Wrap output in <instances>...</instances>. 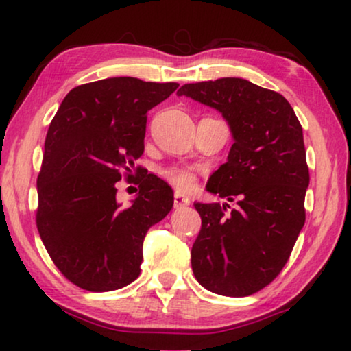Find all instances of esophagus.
<instances>
[{
	"label": "esophagus",
	"mask_w": 351,
	"mask_h": 351,
	"mask_svg": "<svg viewBox=\"0 0 351 351\" xmlns=\"http://www.w3.org/2000/svg\"><path fill=\"white\" fill-rule=\"evenodd\" d=\"M189 202H191V200L188 197H184L183 194L176 191V193H175V200H173V205H175V208L186 207V205H189Z\"/></svg>",
	"instance_id": "1"
}]
</instances>
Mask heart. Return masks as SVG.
Instances as JSON below:
<instances>
[{
  "label": "heart",
  "mask_w": 351,
  "mask_h": 351,
  "mask_svg": "<svg viewBox=\"0 0 351 351\" xmlns=\"http://www.w3.org/2000/svg\"><path fill=\"white\" fill-rule=\"evenodd\" d=\"M162 176L171 186H175V188H178L180 191H184V193H191V191H194L195 186H197L195 173L184 167L165 168V170L162 171Z\"/></svg>",
  "instance_id": "obj_1"
}]
</instances>
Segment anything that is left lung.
<instances>
[{"label": "left lung", "instance_id": "obj_1", "mask_svg": "<svg viewBox=\"0 0 351 351\" xmlns=\"http://www.w3.org/2000/svg\"><path fill=\"white\" fill-rule=\"evenodd\" d=\"M176 95L221 112L234 138L207 191L239 207L194 204L202 218L191 250L194 276L213 293L252 295L281 273L305 224L302 125L286 97L244 78L188 83Z\"/></svg>", "mask_w": 351, "mask_h": 351}]
</instances>
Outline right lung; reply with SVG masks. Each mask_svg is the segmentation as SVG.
<instances>
[{
    "mask_svg": "<svg viewBox=\"0 0 351 351\" xmlns=\"http://www.w3.org/2000/svg\"><path fill=\"white\" fill-rule=\"evenodd\" d=\"M178 86L106 78L73 88L56 112L36 180V228L51 260L75 286L109 292L139 276L143 241L171 210V188L136 167L139 193L121 207L117 181L133 178L147 112Z\"/></svg>",
    "mask_w": 351,
    "mask_h": 351,
    "instance_id": "right-lung-1",
    "label": "right lung"
}]
</instances>
